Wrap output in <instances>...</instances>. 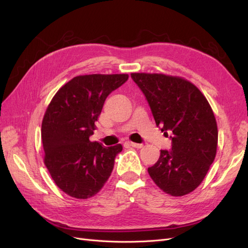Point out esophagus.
Segmentation results:
<instances>
[{
  "label": "esophagus",
  "instance_id": "obj_1",
  "mask_svg": "<svg viewBox=\"0 0 248 248\" xmlns=\"http://www.w3.org/2000/svg\"><path fill=\"white\" fill-rule=\"evenodd\" d=\"M128 145L133 147V148H138V149H140L142 148V144H138V142H132V141H128Z\"/></svg>",
  "mask_w": 248,
  "mask_h": 248
}]
</instances>
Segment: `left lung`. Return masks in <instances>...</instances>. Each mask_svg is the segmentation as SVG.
Returning <instances> with one entry per match:
<instances>
[{"label":"left lung","mask_w":248,"mask_h":248,"mask_svg":"<svg viewBox=\"0 0 248 248\" xmlns=\"http://www.w3.org/2000/svg\"><path fill=\"white\" fill-rule=\"evenodd\" d=\"M145 94L157 126L168 136L171 150H160L157 162L148 169L159 188L182 197L202 183L214 161L218 130L206 97L192 82L162 73H131Z\"/></svg>","instance_id":"left-lung-1"}]
</instances>
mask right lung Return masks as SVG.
I'll list each match as a JSON object with an SVG mask.
<instances>
[{
	"label": "right lung",
	"mask_w": 248,
	"mask_h": 248,
	"mask_svg": "<svg viewBox=\"0 0 248 248\" xmlns=\"http://www.w3.org/2000/svg\"><path fill=\"white\" fill-rule=\"evenodd\" d=\"M128 74H88L59 89L41 126L44 164L57 186L68 196L86 200L98 193L114 169L122 145L91 141L107 97Z\"/></svg>",
	"instance_id": "add662e5"
}]
</instances>
